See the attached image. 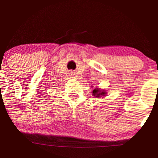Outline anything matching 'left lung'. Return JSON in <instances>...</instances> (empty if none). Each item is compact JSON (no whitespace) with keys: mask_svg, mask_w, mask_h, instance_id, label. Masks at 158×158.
Masks as SVG:
<instances>
[{"mask_svg":"<svg viewBox=\"0 0 158 158\" xmlns=\"http://www.w3.org/2000/svg\"><path fill=\"white\" fill-rule=\"evenodd\" d=\"M99 89L98 88H95L93 90V96H96L97 97H99L100 95H105V92H99Z\"/></svg>","mask_w":158,"mask_h":158,"instance_id":"8db88e82","label":"left lung"}]
</instances>
